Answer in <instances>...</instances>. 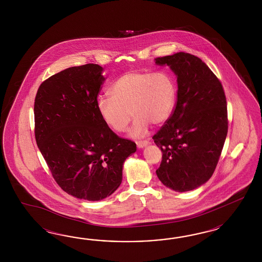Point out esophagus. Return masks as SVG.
Segmentation results:
<instances>
[{
  "mask_svg": "<svg viewBox=\"0 0 262 262\" xmlns=\"http://www.w3.org/2000/svg\"><path fill=\"white\" fill-rule=\"evenodd\" d=\"M148 144H149V141H147V140H144V141H136V145H137L138 148L146 147Z\"/></svg>",
  "mask_w": 262,
  "mask_h": 262,
  "instance_id": "34e87169",
  "label": "esophagus"
}]
</instances>
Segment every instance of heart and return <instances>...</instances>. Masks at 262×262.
<instances>
[{
	"label": "heart",
	"mask_w": 262,
	"mask_h": 262,
	"mask_svg": "<svg viewBox=\"0 0 262 262\" xmlns=\"http://www.w3.org/2000/svg\"><path fill=\"white\" fill-rule=\"evenodd\" d=\"M112 97H100L98 112L103 123L115 133H124L135 115L129 135L141 137L151 123L163 124L174 110L177 88L167 72H128L116 79L111 88Z\"/></svg>",
	"instance_id": "1"
}]
</instances>
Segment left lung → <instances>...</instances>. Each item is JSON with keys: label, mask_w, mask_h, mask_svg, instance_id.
<instances>
[{"label": "left lung", "mask_w": 262, "mask_h": 262, "mask_svg": "<svg viewBox=\"0 0 262 262\" xmlns=\"http://www.w3.org/2000/svg\"><path fill=\"white\" fill-rule=\"evenodd\" d=\"M177 76L173 113L152 136L162 160L156 173L166 187L190 191L214 173L228 134L227 100L221 81L198 56L180 52L158 57Z\"/></svg>", "instance_id": "1"}]
</instances>
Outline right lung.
<instances>
[{
	"label": "right lung",
	"mask_w": 262,
	"mask_h": 262,
	"mask_svg": "<svg viewBox=\"0 0 262 262\" xmlns=\"http://www.w3.org/2000/svg\"><path fill=\"white\" fill-rule=\"evenodd\" d=\"M103 67L67 68L44 80L34 101V134L56 183L78 199L101 201L122 183L136 144L107 127L97 108Z\"/></svg>",
	"instance_id": "add662e5"
}]
</instances>
